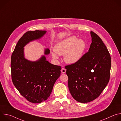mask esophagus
Here are the masks:
<instances>
[{"mask_svg":"<svg viewBox=\"0 0 121 121\" xmlns=\"http://www.w3.org/2000/svg\"><path fill=\"white\" fill-rule=\"evenodd\" d=\"M61 72H62V73H63V74H64V73H65V72H66V70H65V68H62V69H61Z\"/></svg>","mask_w":121,"mask_h":121,"instance_id":"esophagus-1","label":"esophagus"}]
</instances>
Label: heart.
Wrapping results in <instances>:
<instances>
[{
	"label": "heart",
	"instance_id": "1",
	"mask_svg": "<svg viewBox=\"0 0 121 121\" xmlns=\"http://www.w3.org/2000/svg\"><path fill=\"white\" fill-rule=\"evenodd\" d=\"M85 48L84 41L72 36L58 43L54 47L55 53H52V56L57 59H58L57 54L59 56L64 55V60L66 63L75 64L81 58Z\"/></svg>",
	"mask_w": 121,
	"mask_h": 121
}]
</instances>
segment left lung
Here are the masks:
<instances>
[{
    "label": "left lung",
    "mask_w": 121,
    "mask_h": 121,
    "mask_svg": "<svg viewBox=\"0 0 121 121\" xmlns=\"http://www.w3.org/2000/svg\"><path fill=\"white\" fill-rule=\"evenodd\" d=\"M92 43L89 52L78 62L65 66L68 86L73 98L87 103L97 98L107 85L110 77L111 58L100 37L91 31Z\"/></svg>",
    "instance_id": "8db88e82"
}]
</instances>
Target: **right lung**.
I'll list each match as a JSON object with an SVG mask.
<instances>
[{
  "label": "right lung",
  "mask_w": 121,
  "mask_h": 121,
  "mask_svg": "<svg viewBox=\"0 0 121 121\" xmlns=\"http://www.w3.org/2000/svg\"><path fill=\"white\" fill-rule=\"evenodd\" d=\"M46 32L36 30L25 33L11 56L12 82L21 94L32 103H41L48 98L61 74V67L49 63L44 56L33 62L24 57L23 47L29 42L40 39ZM49 53V49H45L44 55Z\"/></svg>",
  "instance_id": "1"
}]
</instances>
